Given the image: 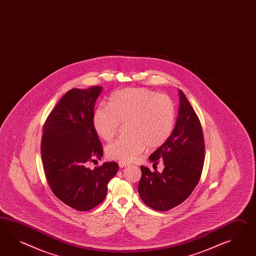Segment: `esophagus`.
<instances>
[{
	"mask_svg": "<svg viewBox=\"0 0 256 256\" xmlns=\"http://www.w3.org/2000/svg\"><path fill=\"white\" fill-rule=\"evenodd\" d=\"M118 164L119 168H126V166H130V164H128V162H122V161H120V162H118Z\"/></svg>",
	"mask_w": 256,
	"mask_h": 256,
	"instance_id": "1",
	"label": "esophagus"
}]
</instances>
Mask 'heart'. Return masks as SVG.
Returning a JSON list of instances; mask_svg holds the SVG:
<instances>
[{
    "mask_svg": "<svg viewBox=\"0 0 256 256\" xmlns=\"http://www.w3.org/2000/svg\"><path fill=\"white\" fill-rule=\"evenodd\" d=\"M108 104L97 107L94 114L92 123L98 135L110 142L121 123L126 122L128 134L107 146L106 154L111 159L131 162L146 147L162 146L172 134L176 108L166 94L144 88H128L112 94Z\"/></svg>",
    "mask_w": 256,
    "mask_h": 256,
    "instance_id": "obj_1",
    "label": "heart"
}]
</instances>
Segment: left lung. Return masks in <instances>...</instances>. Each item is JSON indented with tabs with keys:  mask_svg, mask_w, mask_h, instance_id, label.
<instances>
[{
	"mask_svg": "<svg viewBox=\"0 0 256 256\" xmlns=\"http://www.w3.org/2000/svg\"><path fill=\"white\" fill-rule=\"evenodd\" d=\"M174 130L168 140L150 154V162L161 159L162 173L142 166L138 186L140 199L156 211H168L180 204L198 184L204 162V140L199 118L182 90Z\"/></svg>",
	"mask_w": 256,
	"mask_h": 256,
	"instance_id": "8db88e82",
	"label": "left lung"
}]
</instances>
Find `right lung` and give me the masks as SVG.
Returning <instances> with one entry per match:
<instances>
[{"label": "right lung", "instance_id": "1", "mask_svg": "<svg viewBox=\"0 0 256 256\" xmlns=\"http://www.w3.org/2000/svg\"><path fill=\"white\" fill-rule=\"evenodd\" d=\"M102 90L100 86L70 90L49 114L42 130L40 152L50 190L62 202L82 212L104 200L107 184L118 170L116 162H104L94 170L86 166L102 156L92 123L94 104Z\"/></svg>", "mask_w": 256, "mask_h": 256}]
</instances>
